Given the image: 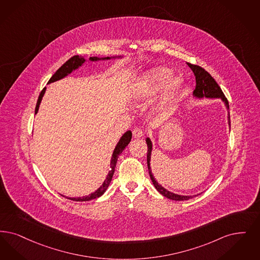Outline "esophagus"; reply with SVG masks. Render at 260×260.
<instances>
[{
	"label": "esophagus",
	"instance_id": "esophagus-1",
	"mask_svg": "<svg viewBox=\"0 0 260 260\" xmlns=\"http://www.w3.org/2000/svg\"><path fill=\"white\" fill-rule=\"evenodd\" d=\"M133 135L135 136V138H139L143 135V131L140 127H135L133 129Z\"/></svg>",
	"mask_w": 260,
	"mask_h": 260
}]
</instances>
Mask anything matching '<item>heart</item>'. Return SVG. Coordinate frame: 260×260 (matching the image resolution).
<instances>
[{
  "instance_id": "obj_1",
  "label": "heart",
  "mask_w": 260,
  "mask_h": 260,
  "mask_svg": "<svg viewBox=\"0 0 260 260\" xmlns=\"http://www.w3.org/2000/svg\"><path fill=\"white\" fill-rule=\"evenodd\" d=\"M172 74L173 72L166 67H157L148 71L135 85V99L139 101L147 100L157 93L167 83L157 103L158 108H165L176 99L183 87V78L174 76L171 79Z\"/></svg>"
}]
</instances>
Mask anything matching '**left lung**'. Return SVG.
<instances>
[{
    "instance_id": "obj_1",
    "label": "left lung",
    "mask_w": 260,
    "mask_h": 260,
    "mask_svg": "<svg viewBox=\"0 0 260 260\" xmlns=\"http://www.w3.org/2000/svg\"><path fill=\"white\" fill-rule=\"evenodd\" d=\"M187 66L191 69L192 73H194L196 76V80H197V86L196 89L193 91V96L198 98V99H203V98H207V99H220L224 104L226 109H229V101L225 98V95L222 93L220 87L218 86V83L216 82V80L211 76L210 73H207L204 69H202L201 67L197 66V64H191L189 62H187ZM229 125H230V115L229 113ZM146 143L148 146V153H147V165H148V170H149V174L150 178L154 184V186L156 188V190L162 194L164 197L172 199V200H176V201H183V200H188L190 198H196L197 196H181V194H177L174 192H171L169 190H167V188L162 187L161 185H159L155 179V177L152 173L151 170V155H152V141L149 137L146 138Z\"/></svg>"
}]
</instances>
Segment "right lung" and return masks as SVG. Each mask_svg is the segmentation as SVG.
<instances>
[{
    "label": "right lung",
    "mask_w": 260,
    "mask_h": 260,
    "mask_svg": "<svg viewBox=\"0 0 260 260\" xmlns=\"http://www.w3.org/2000/svg\"><path fill=\"white\" fill-rule=\"evenodd\" d=\"M120 58H123V56H113V57H103V58H99V57H90V61L92 62H96V61H101V60H111V59H120ZM86 62V60L84 59V57L81 56H73L70 60H68L67 62H64L62 64V67L54 73L52 75V77L49 79L48 83H52L55 81H58L60 79H62L63 77L68 76L69 74L73 73V71L77 70L79 67H81L83 64L84 62ZM45 90H46V87H44L42 89V92L39 95V99H38V103L36 105V110H35V115L38 113L39 111V108H40V104L42 103V98L44 95L45 93ZM132 132L131 131H127L126 133H125L124 135H122V137L120 138L119 142L117 143V145L115 147L114 151H113V154L111 156V160H110V170L107 174V176L105 178L103 185L101 187H99L95 191L92 192L91 194L89 196H86V197H82V198H67L68 199H71L73 201H89V200H92L94 198H100L104 194L105 192V190L107 189L108 186L110 185V182L112 180V177L114 174L115 167H116V164H117V159H118V156L119 155L124 151L126 146L128 145V143L131 142L132 140ZM63 197V196H62ZM66 198V197H64Z\"/></svg>",
    "instance_id": "add662e5"
}]
</instances>
